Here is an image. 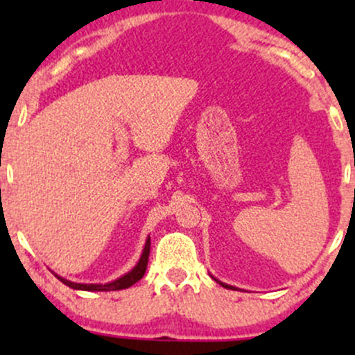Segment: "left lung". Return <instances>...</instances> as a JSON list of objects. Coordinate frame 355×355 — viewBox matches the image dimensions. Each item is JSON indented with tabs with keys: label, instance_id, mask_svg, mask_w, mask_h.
Returning <instances> with one entry per match:
<instances>
[{
	"label": "left lung",
	"instance_id": "1",
	"mask_svg": "<svg viewBox=\"0 0 355 355\" xmlns=\"http://www.w3.org/2000/svg\"><path fill=\"white\" fill-rule=\"evenodd\" d=\"M211 279H214L215 282H218L220 285H222V287H225V288H230V291H237V287H232V285H229V284H223V282H220V280L215 279V277H211Z\"/></svg>",
	"mask_w": 355,
	"mask_h": 355
}]
</instances>
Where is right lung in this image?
<instances>
[{"label":"right lung","instance_id":"1","mask_svg":"<svg viewBox=\"0 0 355 355\" xmlns=\"http://www.w3.org/2000/svg\"><path fill=\"white\" fill-rule=\"evenodd\" d=\"M148 255H150V235L146 239L144 252H141L140 260L137 262V266L132 268L130 272H126L125 275L118 277L116 280L108 284H78V282H71V280L63 279L58 274H55V277H58V280H61L64 285H68L70 288H75V291H87V292H110V291H121V288H128L132 287L133 284H137L141 277L145 275L146 270V263H148Z\"/></svg>","mask_w":355,"mask_h":355}]
</instances>
